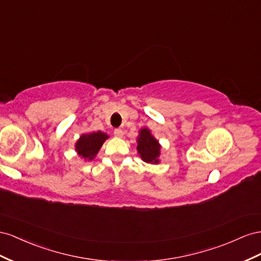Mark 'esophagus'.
<instances>
[{
	"label": "esophagus",
	"instance_id": "34e87169",
	"mask_svg": "<svg viewBox=\"0 0 261 261\" xmlns=\"http://www.w3.org/2000/svg\"><path fill=\"white\" fill-rule=\"evenodd\" d=\"M114 135H115V137H117V138H121V137L123 136V131H122V129H120V128L115 129V130H114Z\"/></svg>",
	"mask_w": 261,
	"mask_h": 261
}]
</instances>
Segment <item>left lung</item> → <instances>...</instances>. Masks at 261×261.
<instances>
[{
  "instance_id": "8db88e82",
  "label": "left lung",
  "mask_w": 261,
  "mask_h": 261,
  "mask_svg": "<svg viewBox=\"0 0 261 261\" xmlns=\"http://www.w3.org/2000/svg\"><path fill=\"white\" fill-rule=\"evenodd\" d=\"M137 150L144 162L146 163H159L160 144L150 133V130L142 129L138 139Z\"/></svg>"
}]
</instances>
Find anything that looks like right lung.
<instances>
[{
    "label": "right lung",
    "mask_w": 261,
    "mask_h": 261,
    "mask_svg": "<svg viewBox=\"0 0 261 261\" xmlns=\"http://www.w3.org/2000/svg\"><path fill=\"white\" fill-rule=\"evenodd\" d=\"M108 136L106 133H102L100 131L83 135L76 142V151L82 158L91 161L95 158V155L98 153L99 148L101 147L102 143L105 142Z\"/></svg>",
    "instance_id": "add662e5"
}]
</instances>
